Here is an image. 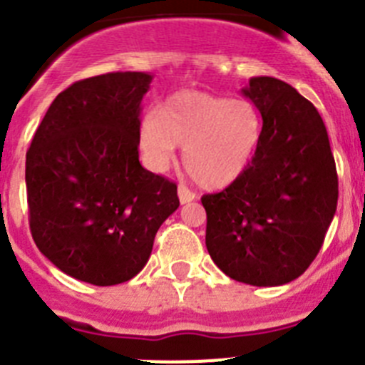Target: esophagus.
<instances>
[{
	"instance_id": "obj_1",
	"label": "esophagus",
	"mask_w": 365,
	"mask_h": 365,
	"mask_svg": "<svg viewBox=\"0 0 365 365\" xmlns=\"http://www.w3.org/2000/svg\"><path fill=\"white\" fill-rule=\"evenodd\" d=\"M177 193H179V201L182 202V205H186V202L195 201V197H197V195H195V193H193L192 190L186 188L185 185H179V188H177Z\"/></svg>"
}]
</instances>
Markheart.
<instances>
[{"mask_svg":"<svg viewBox=\"0 0 365 365\" xmlns=\"http://www.w3.org/2000/svg\"><path fill=\"white\" fill-rule=\"evenodd\" d=\"M261 130V115L250 100L185 91L164 100L159 111L144 117L138 144L157 172L173 163L177 146L185 148L190 175L205 188H222L250 163Z\"/></svg>","mask_w":365,"mask_h":365,"instance_id":"obj_1","label":"heart"}]
</instances>
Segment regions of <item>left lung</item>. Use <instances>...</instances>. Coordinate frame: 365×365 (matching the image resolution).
Wrapping results in <instances>:
<instances>
[{
    "mask_svg": "<svg viewBox=\"0 0 365 365\" xmlns=\"http://www.w3.org/2000/svg\"><path fill=\"white\" fill-rule=\"evenodd\" d=\"M241 93L261 113V140L228 188L202 195L206 248L235 282L285 285L320 252L336 212V166L320 113L294 87L254 76Z\"/></svg>",
    "mask_w": 365,
    "mask_h": 365,
    "instance_id": "8db88e82",
    "label": "left lung"
}]
</instances>
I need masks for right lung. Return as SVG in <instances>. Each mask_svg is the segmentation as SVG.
I'll return each mask as SVG.
<instances>
[{"label": "right lung", "instance_id": "obj_1", "mask_svg": "<svg viewBox=\"0 0 365 365\" xmlns=\"http://www.w3.org/2000/svg\"><path fill=\"white\" fill-rule=\"evenodd\" d=\"M151 80L125 71L74 82L54 98L27 151L32 240L80 282L108 287L137 276L179 208L175 182L138 163Z\"/></svg>", "mask_w": 365, "mask_h": 365}]
</instances>
